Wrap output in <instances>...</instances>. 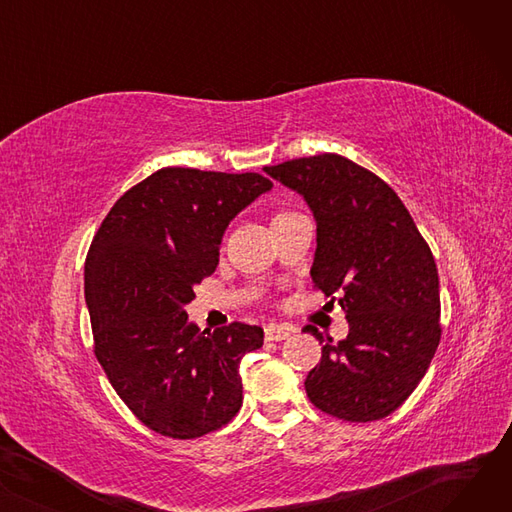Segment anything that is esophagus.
<instances>
[{
    "instance_id": "esophagus-1",
    "label": "esophagus",
    "mask_w": 512,
    "mask_h": 512,
    "mask_svg": "<svg viewBox=\"0 0 512 512\" xmlns=\"http://www.w3.org/2000/svg\"><path fill=\"white\" fill-rule=\"evenodd\" d=\"M292 334V330L280 326V324H270L265 328V340H274V342H280V340H286L288 336Z\"/></svg>"
}]
</instances>
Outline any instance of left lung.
Returning <instances> with one entry per match:
<instances>
[{"label": "left lung", "mask_w": 512, "mask_h": 512, "mask_svg": "<svg viewBox=\"0 0 512 512\" xmlns=\"http://www.w3.org/2000/svg\"><path fill=\"white\" fill-rule=\"evenodd\" d=\"M263 172L309 205L317 226L313 284L326 297L340 294L348 319L340 342L305 328L324 344L307 396L344 421L384 419L417 388L440 344L434 255L392 188L351 159L324 153Z\"/></svg>", "instance_id": "left-lung-1"}]
</instances>
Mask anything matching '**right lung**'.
<instances>
[{"instance_id": "1", "label": "right lung", "mask_w": 512, "mask_h": 512, "mask_svg": "<svg viewBox=\"0 0 512 512\" xmlns=\"http://www.w3.org/2000/svg\"><path fill=\"white\" fill-rule=\"evenodd\" d=\"M272 186L253 172L157 170L116 201L91 242L95 357L126 407L161 436H205L242 405L240 359L263 346V330L234 321L201 332L184 307L218 267L228 224Z\"/></svg>"}]
</instances>
